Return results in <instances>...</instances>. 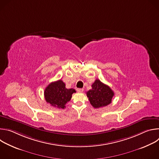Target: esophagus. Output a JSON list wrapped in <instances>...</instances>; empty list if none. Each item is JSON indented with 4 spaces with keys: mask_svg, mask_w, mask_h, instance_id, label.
<instances>
[{
    "mask_svg": "<svg viewBox=\"0 0 159 159\" xmlns=\"http://www.w3.org/2000/svg\"><path fill=\"white\" fill-rule=\"evenodd\" d=\"M77 90L78 93H82L84 91V89L82 88H78V89H77Z\"/></svg>",
    "mask_w": 159,
    "mask_h": 159,
    "instance_id": "34e87169",
    "label": "esophagus"
}]
</instances>
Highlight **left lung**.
Returning a JSON list of instances; mask_svg holds the SVG:
<instances>
[{"label": "left lung", "mask_w": 159, "mask_h": 159, "mask_svg": "<svg viewBox=\"0 0 159 159\" xmlns=\"http://www.w3.org/2000/svg\"><path fill=\"white\" fill-rule=\"evenodd\" d=\"M114 92L107 85L96 79L92 85V89L87 92L90 103L95 108L106 106L111 104Z\"/></svg>", "instance_id": "1"}]
</instances>
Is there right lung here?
I'll return each instance as SVG.
<instances>
[{
  "label": "right lung",
  "mask_w": 159,
  "mask_h": 159,
  "mask_svg": "<svg viewBox=\"0 0 159 159\" xmlns=\"http://www.w3.org/2000/svg\"><path fill=\"white\" fill-rule=\"evenodd\" d=\"M74 89H66L61 80L50 83L44 91V99L51 106L64 109L66 104L72 98V94L75 93Z\"/></svg>",
  "instance_id": "right-lung-1"
}]
</instances>
